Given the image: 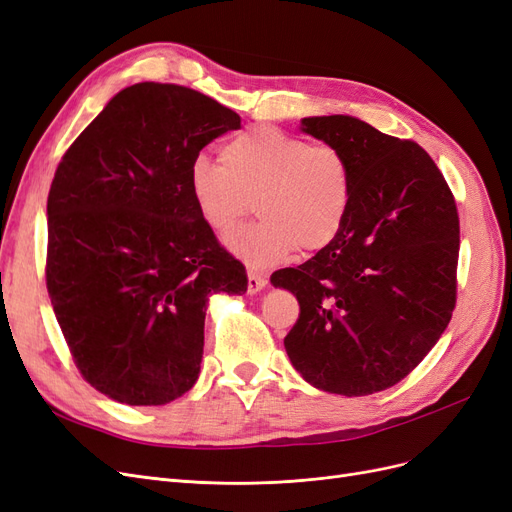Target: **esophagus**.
<instances>
[{"mask_svg": "<svg viewBox=\"0 0 512 512\" xmlns=\"http://www.w3.org/2000/svg\"><path fill=\"white\" fill-rule=\"evenodd\" d=\"M267 286V277L258 271H247V292L254 294Z\"/></svg>", "mask_w": 512, "mask_h": 512, "instance_id": "esophagus-1", "label": "esophagus"}]
</instances>
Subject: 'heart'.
<instances>
[{
    "instance_id": "obj_1",
    "label": "heart",
    "mask_w": 512,
    "mask_h": 512,
    "mask_svg": "<svg viewBox=\"0 0 512 512\" xmlns=\"http://www.w3.org/2000/svg\"><path fill=\"white\" fill-rule=\"evenodd\" d=\"M190 194L213 232L226 235L254 200L260 220L232 232L226 245L254 267H271L294 252H318L342 232L354 194L352 164L331 143H307L275 126H256L222 147V162L205 153L190 166Z\"/></svg>"
}]
</instances>
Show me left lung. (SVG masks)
I'll return each instance as SVG.
<instances>
[{"instance_id":"obj_1","label":"left lung","mask_w":512,"mask_h":512,"mask_svg":"<svg viewBox=\"0 0 512 512\" xmlns=\"http://www.w3.org/2000/svg\"><path fill=\"white\" fill-rule=\"evenodd\" d=\"M303 132L352 164L354 194L333 243L271 275L299 301L284 337L316 389L363 397L404 380L436 346L457 301L459 215L429 153L348 117H305Z\"/></svg>"}]
</instances>
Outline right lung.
Masks as SVG:
<instances>
[{
    "instance_id": "1",
    "label": "right lung",
    "mask_w": 512,
    "mask_h": 512,
    "mask_svg": "<svg viewBox=\"0 0 512 512\" xmlns=\"http://www.w3.org/2000/svg\"><path fill=\"white\" fill-rule=\"evenodd\" d=\"M241 117L196 89H121L51 183L46 288L81 376L119 404L164 406L200 371L209 294L245 267L200 220L190 166Z\"/></svg>"
}]
</instances>
